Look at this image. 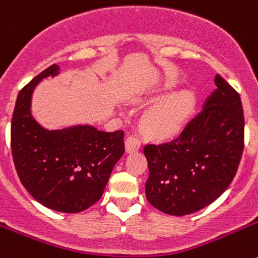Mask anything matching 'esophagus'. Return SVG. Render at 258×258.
Returning <instances> with one entry per match:
<instances>
[{
    "label": "esophagus",
    "mask_w": 258,
    "mask_h": 258,
    "mask_svg": "<svg viewBox=\"0 0 258 258\" xmlns=\"http://www.w3.org/2000/svg\"><path fill=\"white\" fill-rule=\"evenodd\" d=\"M141 147V142L134 137H127L125 140V150H126L127 154H132V152L138 151Z\"/></svg>",
    "instance_id": "1"
}]
</instances>
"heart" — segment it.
<instances>
[{
    "label": "heart",
    "mask_w": 258,
    "mask_h": 258,
    "mask_svg": "<svg viewBox=\"0 0 258 258\" xmlns=\"http://www.w3.org/2000/svg\"><path fill=\"white\" fill-rule=\"evenodd\" d=\"M151 94L133 93L131 101L142 103L151 99ZM195 95L190 90H177L164 95L143 112L141 124L146 134L154 138H165L179 132L195 108Z\"/></svg>",
    "instance_id": "1"
}]
</instances>
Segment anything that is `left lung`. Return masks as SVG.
<instances>
[{"mask_svg":"<svg viewBox=\"0 0 258 258\" xmlns=\"http://www.w3.org/2000/svg\"><path fill=\"white\" fill-rule=\"evenodd\" d=\"M216 89L179 137L145 146L146 198L170 216H186L220 198L234 179L244 149V115L238 93L217 75Z\"/></svg>","mask_w":258,"mask_h":258,"instance_id":"left-lung-1","label":"left lung"}]
</instances>
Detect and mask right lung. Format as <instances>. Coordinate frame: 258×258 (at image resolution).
Here are the masks:
<instances>
[{"mask_svg":"<svg viewBox=\"0 0 258 258\" xmlns=\"http://www.w3.org/2000/svg\"><path fill=\"white\" fill-rule=\"evenodd\" d=\"M60 74L52 64L18 94L11 120L14 165L26 190L46 208L79 213L101 199L115 164L125 151L124 132L93 125L49 131L32 116V94L46 77Z\"/></svg>","mask_w":258,"mask_h":258,"instance_id":"add662e5","label":"right lung"}]
</instances>
